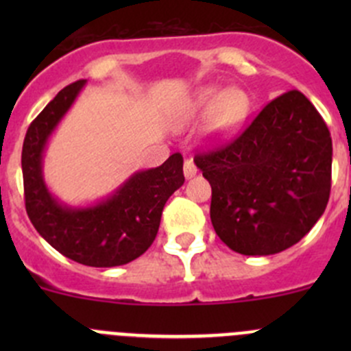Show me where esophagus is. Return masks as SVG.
<instances>
[{
    "label": "esophagus",
    "mask_w": 351,
    "mask_h": 351,
    "mask_svg": "<svg viewBox=\"0 0 351 351\" xmlns=\"http://www.w3.org/2000/svg\"><path fill=\"white\" fill-rule=\"evenodd\" d=\"M183 175H185V178H192L197 175V166L192 159H186L185 165H183Z\"/></svg>",
    "instance_id": "34e87169"
}]
</instances>
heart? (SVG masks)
I'll use <instances>...</instances> for the list:
<instances>
[{"mask_svg":"<svg viewBox=\"0 0 351 351\" xmlns=\"http://www.w3.org/2000/svg\"><path fill=\"white\" fill-rule=\"evenodd\" d=\"M251 112V97L243 88L204 86L183 105L182 119L192 120L208 113L207 134L212 139H226L238 132Z\"/></svg>","mask_w":351,"mask_h":351,"instance_id":"heart-1","label":"heart"}]
</instances>
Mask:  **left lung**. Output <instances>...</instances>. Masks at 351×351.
Instances as JSON below:
<instances>
[{
  "label": "left lung",
  "instance_id": "obj_1",
  "mask_svg": "<svg viewBox=\"0 0 351 351\" xmlns=\"http://www.w3.org/2000/svg\"><path fill=\"white\" fill-rule=\"evenodd\" d=\"M193 161L212 186L215 232L246 256L299 243L328 205L331 136L297 90L270 101L231 144Z\"/></svg>",
  "mask_w": 351,
  "mask_h": 351
}]
</instances>
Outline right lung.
Listing matches in <instances>:
<instances>
[{"mask_svg": "<svg viewBox=\"0 0 351 351\" xmlns=\"http://www.w3.org/2000/svg\"><path fill=\"white\" fill-rule=\"evenodd\" d=\"M84 84L81 80L59 91L28 127L22 151L25 207L38 234L66 258L86 267H120L153 244L166 200L185 182L183 158L171 154L158 168L136 171L95 204L59 200L45 183L44 153Z\"/></svg>", "mask_w": 351, "mask_h": 351, "instance_id": "obj_1", "label": "right lung"}]
</instances>
